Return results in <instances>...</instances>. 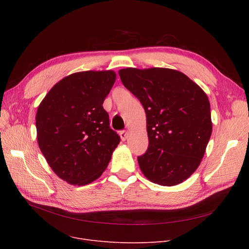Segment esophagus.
Masks as SVG:
<instances>
[{
  "instance_id": "1",
  "label": "esophagus",
  "mask_w": 249,
  "mask_h": 249,
  "mask_svg": "<svg viewBox=\"0 0 249 249\" xmlns=\"http://www.w3.org/2000/svg\"><path fill=\"white\" fill-rule=\"evenodd\" d=\"M128 136H129V133H128V131H126V130H123V131L120 132V137H121L122 141H125L128 138Z\"/></svg>"
}]
</instances>
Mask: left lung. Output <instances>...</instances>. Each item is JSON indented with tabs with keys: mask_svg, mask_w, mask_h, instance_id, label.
I'll return each mask as SVG.
<instances>
[{
	"mask_svg": "<svg viewBox=\"0 0 249 249\" xmlns=\"http://www.w3.org/2000/svg\"><path fill=\"white\" fill-rule=\"evenodd\" d=\"M119 75L146 114L148 148L137 158L142 174L160 186L180 184L200 165L212 134L207 95L171 69L128 68Z\"/></svg>",
	"mask_w": 249,
	"mask_h": 249,
	"instance_id": "1",
	"label": "left lung"
}]
</instances>
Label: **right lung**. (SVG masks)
<instances>
[{
    "label": "right lung",
    "mask_w": 249,
    "mask_h": 249,
    "mask_svg": "<svg viewBox=\"0 0 249 249\" xmlns=\"http://www.w3.org/2000/svg\"><path fill=\"white\" fill-rule=\"evenodd\" d=\"M115 81L113 71L75 72L52 87L39 105V148L52 171L71 185L100 178L119 144L103 108Z\"/></svg>",
    "instance_id": "1"
}]
</instances>
